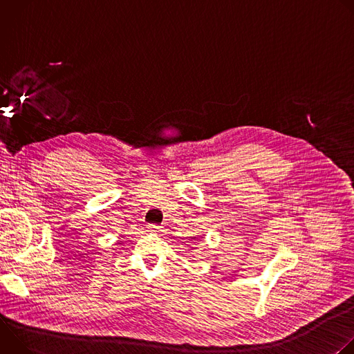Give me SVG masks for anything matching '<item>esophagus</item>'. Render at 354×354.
I'll use <instances>...</instances> for the list:
<instances>
[{"instance_id": "34e87169", "label": "esophagus", "mask_w": 354, "mask_h": 354, "mask_svg": "<svg viewBox=\"0 0 354 354\" xmlns=\"http://www.w3.org/2000/svg\"><path fill=\"white\" fill-rule=\"evenodd\" d=\"M161 228H162V227H161V225H157V224H149V225H148V230H149L151 232H160V231H162Z\"/></svg>"}]
</instances>
